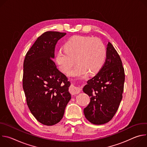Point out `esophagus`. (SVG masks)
<instances>
[{
    "instance_id": "1",
    "label": "esophagus",
    "mask_w": 147,
    "mask_h": 147,
    "mask_svg": "<svg viewBox=\"0 0 147 147\" xmlns=\"http://www.w3.org/2000/svg\"><path fill=\"white\" fill-rule=\"evenodd\" d=\"M81 88L75 87L74 86H72L70 87V91H71V93L73 94H77L81 91Z\"/></svg>"
}]
</instances>
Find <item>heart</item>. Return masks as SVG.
Returning a JSON list of instances; mask_svg holds the SVG:
<instances>
[{
	"mask_svg": "<svg viewBox=\"0 0 147 147\" xmlns=\"http://www.w3.org/2000/svg\"><path fill=\"white\" fill-rule=\"evenodd\" d=\"M65 49L58 51L56 61L60 70L67 73L76 62L77 65L69 73L71 76L95 74L102 66L106 57V48L102 42L88 36L74 35L69 39Z\"/></svg>",
	"mask_w": 147,
	"mask_h": 147,
	"instance_id": "obj_1",
	"label": "heart"
}]
</instances>
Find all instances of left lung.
Returning a JSON list of instances; mask_svg holds the SVG:
<instances>
[{
    "label": "left lung",
    "mask_w": 147,
    "mask_h": 147,
    "mask_svg": "<svg viewBox=\"0 0 147 147\" xmlns=\"http://www.w3.org/2000/svg\"><path fill=\"white\" fill-rule=\"evenodd\" d=\"M124 80L120 57L112 44L108 42L103 66L83 88V91L91 97L88 105L84 109L90 122L99 125L113 117L123 97Z\"/></svg>",
    "instance_id": "1"
}]
</instances>
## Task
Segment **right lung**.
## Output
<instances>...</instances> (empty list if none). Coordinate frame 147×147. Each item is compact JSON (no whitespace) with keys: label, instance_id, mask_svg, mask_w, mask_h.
I'll list each match as a JSON object with an SVG mask.
<instances>
[{"label":"right lung","instance_id":"1","mask_svg":"<svg viewBox=\"0 0 147 147\" xmlns=\"http://www.w3.org/2000/svg\"><path fill=\"white\" fill-rule=\"evenodd\" d=\"M66 34L44 32L28 51L24 60L23 87L27 104L35 118L47 125L61 120L71 99L70 83L52 59L57 41Z\"/></svg>","mask_w":147,"mask_h":147}]
</instances>
